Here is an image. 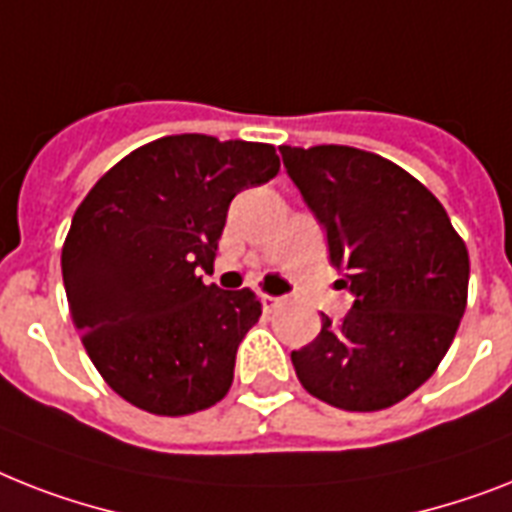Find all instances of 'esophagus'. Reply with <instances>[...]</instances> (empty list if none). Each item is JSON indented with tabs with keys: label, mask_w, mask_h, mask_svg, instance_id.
<instances>
[{
	"label": "esophagus",
	"mask_w": 512,
	"mask_h": 512,
	"mask_svg": "<svg viewBox=\"0 0 512 512\" xmlns=\"http://www.w3.org/2000/svg\"><path fill=\"white\" fill-rule=\"evenodd\" d=\"M260 302H263V310H268V313H273L276 307L284 305V299L273 297V294H263V297H260Z\"/></svg>",
	"instance_id": "obj_1"
}]
</instances>
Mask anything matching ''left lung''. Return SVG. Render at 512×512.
<instances>
[{"instance_id":"1","label":"left lung","mask_w":512,"mask_h":512,"mask_svg":"<svg viewBox=\"0 0 512 512\" xmlns=\"http://www.w3.org/2000/svg\"><path fill=\"white\" fill-rule=\"evenodd\" d=\"M278 149L355 294L344 321L323 315L321 334L292 352L299 384L350 413L397 405L434 376L458 334L465 242L442 202L392 160L339 144Z\"/></svg>"}]
</instances>
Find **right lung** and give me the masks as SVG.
<instances>
[{
    "label": "right lung",
    "mask_w": 512,
    "mask_h": 512,
    "mask_svg": "<svg viewBox=\"0 0 512 512\" xmlns=\"http://www.w3.org/2000/svg\"><path fill=\"white\" fill-rule=\"evenodd\" d=\"M273 144L162 136L83 197L62 244L73 326L112 392L155 415H191L231 389L239 342L260 321L252 289L202 284L231 199L276 176Z\"/></svg>",
    "instance_id": "right-lung-1"
}]
</instances>
